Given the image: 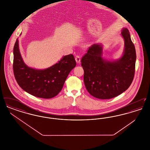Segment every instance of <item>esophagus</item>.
<instances>
[{
  "instance_id": "1",
  "label": "esophagus",
  "mask_w": 150,
  "mask_h": 150,
  "mask_svg": "<svg viewBox=\"0 0 150 150\" xmlns=\"http://www.w3.org/2000/svg\"><path fill=\"white\" fill-rule=\"evenodd\" d=\"M75 60H76V62H77L78 64H79V63L80 62V57L79 55L76 56V57H75Z\"/></svg>"
}]
</instances>
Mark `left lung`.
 Returning a JSON list of instances; mask_svg holds the SVG:
<instances>
[{
	"instance_id": "left-lung-1",
	"label": "left lung",
	"mask_w": 150,
	"mask_h": 150,
	"mask_svg": "<svg viewBox=\"0 0 150 150\" xmlns=\"http://www.w3.org/2000/svg\"><path fill=\"white\" fill-rule=\"evenodd\" d=\"M125 41L124 53L117 61L104 60L102 46L93 44L81 60L84 70V82L88 92L99 99L115 97L125 91L131 85L135 73L136 52L128 30L122 29Z\"/></svg>"
}]
</instances>
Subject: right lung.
<instances>
[{
    "mask_svg": "<svg viewBox=\"0 0 150 150\" xmlns=\"http://www.w3.org/2000/svg\"><path fill=\"white\" fill-rule=\"evenodd\" d=\"M76 64L75 58L70 54L47 69L30 68L22 60L18 39L14 44L13 63L14 78L23 90L37 97L48 99L56 96L62 90L68 75Z\"/></svg>",
    "mask_w": 150,
    "mask_h": 150,
    "instance_id": "add662e5",
    "label": "right lung"
}]
</instances>
